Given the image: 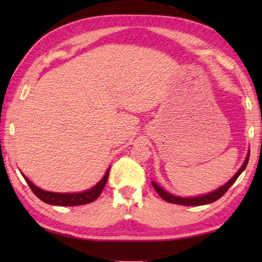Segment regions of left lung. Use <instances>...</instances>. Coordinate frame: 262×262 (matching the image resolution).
<instances>
[{"label": "left lung", "instance_id": "left-lung-1", "mask_svg": "<svg viewBox=\"0 0 262 262\" xmlns=\"http://www.w3.org/2000/svg\"><path fill=\"white\" fill-rule=\"evenodd\" d=\"M248 158H250V151H248L245 162L242 165V167L239 168L238 172L234 174L231 179H230L227 184L221 186L220 188L215 189L214 192H210L206 195H200V196H194V198H180V196H176L173 194L167 193L166 190H164L161 186H158L155 181H152V186L154 188L156 189V192L159 194L163 200H165L170 203H176V205H181V206H203V205H208V203H212L219 200L220 198L223 196V195L227 193V190L231 187L232 184L238 179V177L242 174V172L245 170V167L248 163Z\"/></svg>", "mask_w": 262, "mask_h": 262}]
</instances>
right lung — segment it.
Wrapping results in <instances>:
<instances>
[{"instance_id": "1", "label": "right lung", "mask_w": 262, "mask_h": 262, "mask_svg": "<svg viewBox=\"0 0 262 262\" xmlns=\"http://www.w3.org/2000/svg\"><path fill=\"white\" fill-rule=\"evenodd\" d=\"M108 172L110 168L106 171L105 176L103 177L98 184L94 187L84 190V192L81 193H53V192H48V190H43L41 188H39L35 186L34 184L31 183V181L26 178V177L23 174L24 179L26 180V183L30 186V188L32 192L35 194V196H38L41 201L45 203H48V205H53V206H66V207H70V206H81V205H86V203H90L92 201H95L97 198L99 196L101 190L104 189L106 183H107L108 179Z\"/></svg>"}]
</instances>
